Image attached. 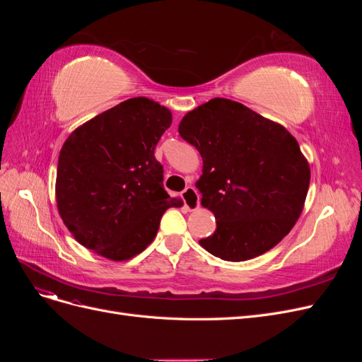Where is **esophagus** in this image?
<instances>
[{
  "instance_id": "esophagus-1",
  "label": "esophagus",
  "mask_w": 362,
  "mask_h": 362,
  "mask_svg": "<svg viewBox=\"0 0 362 362\" xmlns=\"http://www.w3.org/2000/svg\"><path fill=\"white\" fill-rule=\"evenodd\" d=\"M182 201L189 211H194L199 208V194L193 187H187L182 192Z\"/></svg>"
}]
</instances>
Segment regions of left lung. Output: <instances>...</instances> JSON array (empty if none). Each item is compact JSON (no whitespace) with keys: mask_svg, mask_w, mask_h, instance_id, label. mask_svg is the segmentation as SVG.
<instances>
[{"mask_svg":"<svg viewBox=\"0 0 362 362\" xmlns=\"http://www.w3.org/2000/svg\"><path fill=\"white\" fill-rule=\"evenodd\" d=\"M180 136L199 151L196 189L216 217L199 245L225 261H246L275 247L298 221L310 164L281 124L246 105L214 98L182 117Z\"/></svg>","mask_w":362,"mask_h":362,"instance_id":"left-lung-1","label":"left lung"}]
</instances>
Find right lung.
<instances>
[{"instance_id":"add662e5","label":"right lung","mask_w":362,"mask_h":362,"mask_svg":"<svg viewBox=\"0 0 362 362\" xmlns=\"http://www.w3.org/2000/svg\"><path fill=\"white\" fill-rule=\"evenodd\" d=\"M172 124L166 107L131 98L72 131L57 166L59 214L76 242L112 261L136 257L161 216L182 201L163 187L154 149Z\"/></svg>"}]
</instances>
